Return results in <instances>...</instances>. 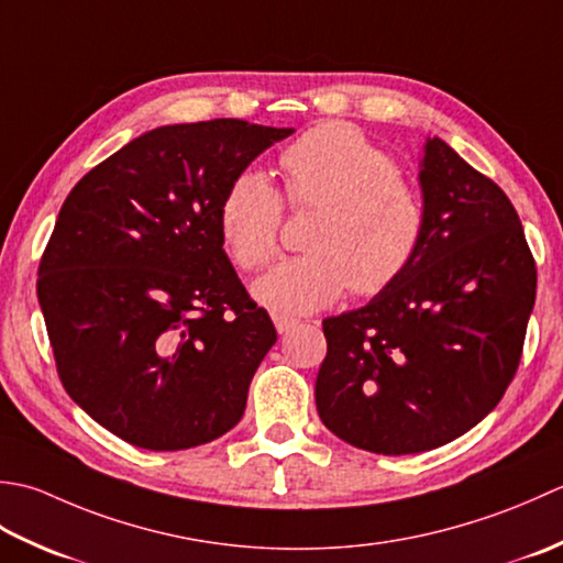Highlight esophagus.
<instances>
[{
	"mask_svg": "<svg viewBox=\"0 0 563 563\" xmlns=\"http://www.w3.org/2000/svg\"><path fill=\"white\" fill-rule=\"evenodd\" d=\"M272 320H274V328H277V332L279 335H286V332L289 330H294L298 323H301V320L298 318H291V316H272Z\"/></svg>",
	"mask_w": 563,
	"mask_h": 563,
	"instance_id": "1",
	"label": "esophagus"
}]
</instances>
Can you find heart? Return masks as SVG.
I'll return each mask as SVG.
<instances>
[{
	"instance_id": "heart-1",
	"label": "heart",
	"mask_w": 563,
	"mask_h": 563,
	"mask_svg": "<svg viewBox=\"0 0 563 563\" xmlns=\"http://www.w3.org/2000/svg\"><path fill=\"white\" fill-rule=\"evenodd\" d=\"M286 197L318 206L311 252L282 260L252 284V296L282 316L313 313L352 286L369 296L404 272L426 233V203L398 175L396 159L350 123H320L282 155ZM284 201L260 169L228 185L218 221L243 269H260L279 247Z\"/></svg>"
}]
</instances>
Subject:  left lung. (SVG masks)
<instances>
[{
  "mask_svg": "<svg viewBox=\"0 0 563 563\" xmlns=\"http://www.w3.org/2000/svg\"><path fill=\"white\" fill-rule=\"evenodd\" d=\"M426 233L369 303L323 320L316 408L340 440L400 456L478 426L518 372L537 267L518 211L442 137H426Z\"/></svg>",
  "mask_w": 563,
  "mask_h": 563,
  "instance_id": "8db88e82",
  "label": "left lung"
}]
</instances>
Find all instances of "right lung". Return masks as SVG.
Instances as JSON below:
<instances>
[{
  "mask_svg": "<svg viewBox=\"0 0 563 563\" xmlns=\"http://www.w3.org/2000/svg\"><path fill=\"white\" fill-rule=\"evenodd\" d=\"M294 129L159 125L77 181L43 252L38 303L65 391L141 450L221 438L277 342L223 250L228 185Z\"/></svg>",
  "mask_w": 563,
  "mask_h": 563,
  "instance_id": "add662e5",
  "label": "right lung"
}]
</instances>
